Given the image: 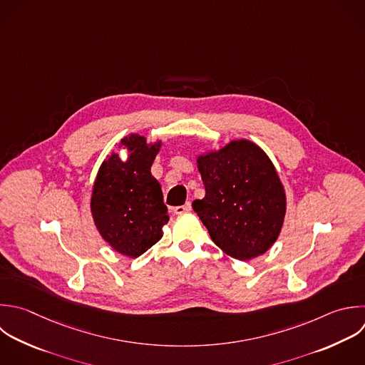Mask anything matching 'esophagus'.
Masks as SVG:
<instances>
[{
    "label": "esophagus",
    "mask_w": 365,
    "mask_h": 365,
    "mask_svg": "<svg viewBox=\"0 0 365 365\" xmlns=\"http://www.w3.org/2000/svg\"><path fill=\"white\" fill-rule=\"evenodd\" d=\"M191 211V204L190 202H187V204H184V205H178V207H175L174 208V212L175 214H184V212H190Z\"/></svg>",
    "instance_id": "1"
}]
</instances>
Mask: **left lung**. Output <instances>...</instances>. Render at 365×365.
<instances>
[{"label":"left lung","instance_id":"1","mask_svg":"<svg viewBox=\"0 0 365 365\" xmlns=\"http://www.w3.org/2000/svg\"><path fill=\"white\" fill-rule=\"evenodd\" d=\"M205 197L192 208L211 240L230 257L262 255L282 228L287 198L268 155L252 141L235 140L197 157Z\"/></svg>","mask_w":365,"mask_h":365}]
</instances>
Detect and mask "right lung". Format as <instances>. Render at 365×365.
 I'll return each instance as SVG.
<instances>
[{
  "mask_svg": "<svg viewBox=\"0 0 365 365\" xmlns=\"http://www.w3.org/2000/svg\"><path fill=\"white\" fill-rule=\"evenodd\" d=\"M161 141L147 143L138 134L121 140L128 153H111L101 164L93 187L91 214L101 237L117 252L137 258L158 242L168 222L160 182L151 165Z\"/></svg>",
  "mask_w": 365,
  "mask_h": 365,
  "instance_id": "add662e5",
  "label": "right lung"
}]
</instances>
